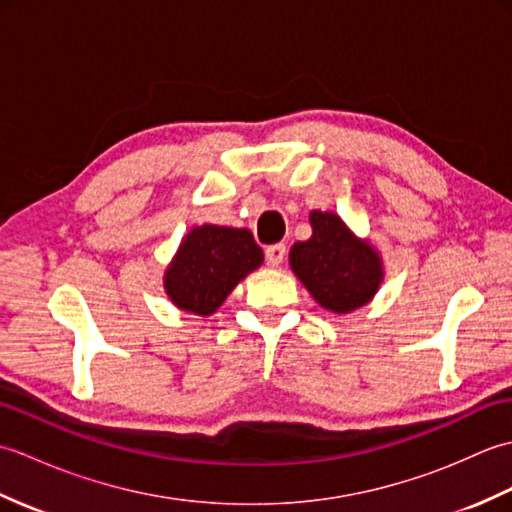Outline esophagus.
<instances>
[{"instance_id": "1", "label": "esophagus", "mask_w": 512, "mask_h": 512, "mask_svg": "<svg viewBox=\"0 0 512 512\" xmlns=\"http://www.w3.org/2000/svg\"><path fill=\"white\" fill-rule=\"evenodd\" d=\"M266 264L268 266H279L281 262H284L286 257V246L284 244H273V246H266Z\"/></svg>"}]
</instances>
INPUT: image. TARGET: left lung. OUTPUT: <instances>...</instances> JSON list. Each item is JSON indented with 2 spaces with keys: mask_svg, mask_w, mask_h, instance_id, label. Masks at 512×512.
Segmentation results:
<instances>
[{
  "mask_svg": "<svg viewBox=\"0 0 512 512\" xmlns=\"http://www.w3.org/2000/svg\"><path fill=\"white\" fill-rule=\"evenodd\" d=\"M310 224L312 237L290 248V268L314 301L336 314L372 301L385 275L378 250L330 211H312Z\"/></svg>",
  "mask_w": 512,
  "mask_h": 512,
  "instance_id": "8db88e82",
  "label": "left lung"
}]
</instances>
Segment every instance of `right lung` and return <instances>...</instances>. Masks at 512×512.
Instances as JSON below:
<instances>
[{
    "mask_svg": "<svg viewBox=\"0 0 512 512\" xmlns=\"http://www.w3.org/2000/svg\"><path fill=\"white\" fill-rule=\"evenodd\" d=\"M262 262V248L248 228L195 226L165 270L167 297L184 312L209 317Z\"/></svg>",
    "mask_w": 512,
    "mask_h": 512,
    "instance_id": "right-lung-1",
    "label": "right lung"
}]
</instances>
